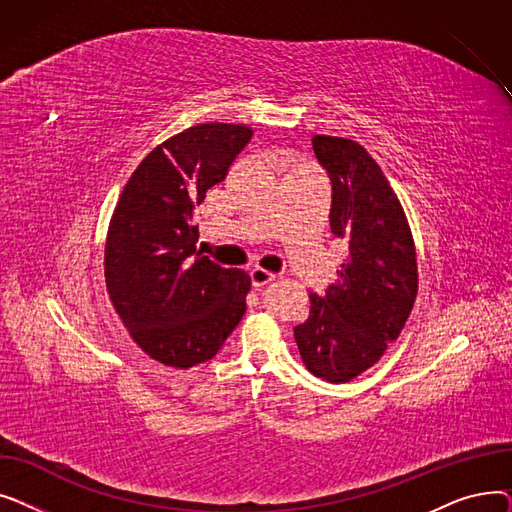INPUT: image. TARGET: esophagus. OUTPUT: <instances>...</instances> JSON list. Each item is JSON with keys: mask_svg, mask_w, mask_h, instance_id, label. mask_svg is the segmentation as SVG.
<instances>
[{"mask_svg": "<svg viewBox=\"0 0 512 512\" xmlns=\"http://www.w3.org/2000/svg\"><path fill=\"white\" fill-rule=\"evenodd\" d=\"M276 278H278L276 274L263 270V267H253V270H251V282H253L255 288H261V286H265V284H270V282H274Z\"/></svg>", "mask_w": 512, "mask_h": 512, "instance_id": "34e87169", "label": "esophagus"}]
</instances>
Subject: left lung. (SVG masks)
<instances>
[{
  "label": "left lung",
  "instance_id": "left-lung-1",
  "mask_svg": "<svg viewBox=\"0 0 512 512\" xmlns=\"http://www.w3.org/2000/svg\"><path fill=\"white\" fill-rule=\"evenodd\" d=\"M313 151L332 180L330 228L348 242V259L324 297L311 292L294 340L313 375L342 384L378 363L405 328L417 297V253L407 215L365 147L315 134Z\"/></svg>",
  "mask_w": 512,
  "mask_h": 512
}]
</instances>
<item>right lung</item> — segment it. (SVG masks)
Instances as JSON below:
<instances>
[{
  "instance_id": "1",
  "label": "right lung",
  "mask_w": 512,
  "mask_h": 512,
  "mask_svg": "<svg viewBox=\"0 0 512 512\" xmlns=\"http://www.w3.org/2000/svg\"><path fill=\"white\" fill-rule=\"evenodd\" d=\"M253 130L209 122L157 145L128 178L105 240V284L132 340L188 369L218 355L247 311L251 278L197 253L195 207Z\"/></svg>"
}]
</instances>
